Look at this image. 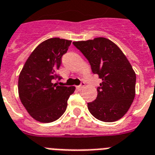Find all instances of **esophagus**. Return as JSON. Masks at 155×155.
I'll return each instance as SVG.
<instances>
[{
  "instance_id": "1",
  "label": "esophagus",
  "mask_w": 155,
  "mask_h": 155,
  "mask_svg": "<svg viewBox=\"0 0 155 155\" xmlns=\"http://www.w3.org/2000/svg\"><path fill=\"white\" fill-rule=\"evenodd\" d=\"M84 87H85V83H84V82H82V83H81L80 85H78V86H77V88H78V90H83Z\"/></svg>"
}]
</instances>
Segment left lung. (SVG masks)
I'll return each instance as SVG.
<instances>
[{
	"instance_id": "1",
	"label": "left lung",
	"mask_w": 155,
	"mask_h": 155,
	"mask_svg": "<svg viewBox=\"0 0 155 155\" xmlns=\"http://www.w3.org/2000/svg\"><path fill=\"white\" fill-rule=\"evenodd\" d=\"M87 58L94 74L102 80L96 100L88 110L97 119L112 122L122 118L135 97L136 74L117 45L106 38L74 41Z\"/></svg>"
}]
</instances>
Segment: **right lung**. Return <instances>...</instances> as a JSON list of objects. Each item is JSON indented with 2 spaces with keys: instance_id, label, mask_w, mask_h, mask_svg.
Listing matches in <instances>:
<instances>
[{
  "instance_id": "right-lung-1",
  "label": "right lung",
  "mask_w": 155,
  "mask_h": 155,
  "mask_svg": "<svg viewBox=\"0 0 155 155\" xmlns=\"http://www.w3.org/2000/svg\"><path fill=\"white\" fill-rule=\"evenodd\" d=\"M71 42L58 38L44 41L32 52L20 73V100L38 122L49 123L58 119L65 113L69 97L75 90V86L54 83L58 78H61L56 71Z\"/></svg>"
}]
</instances>
